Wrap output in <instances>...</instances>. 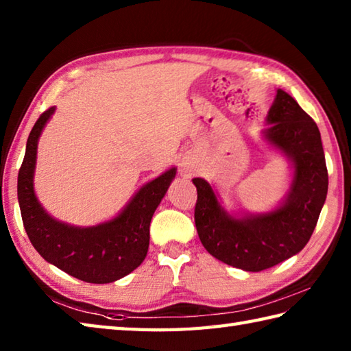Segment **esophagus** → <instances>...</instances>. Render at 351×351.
<instances>
[{
    "mask_svg": "<svg viewBox=\"0 0 351 351\" xmlns=\"http://www.w3.org/2000/svg\"><path fill=\"white\" fill-rule=\"evenodd\" d=\"M182 169H184V170H189V169H191V167L189 166L187 162H184V164H182Z\"/></svg>",
    "mask_w": 351,
    "mask_h": 351,
    "instance_id": "esophagus-1",
    "label": "esophagus"
}]
</instances>
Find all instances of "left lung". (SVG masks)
I'll use <instances>...</instances> for the list:
<instances>
[{"label": "left lung", "mask_w": 351, "mask_h": 351, "mask_svg": "<svg viewBox=\"0 0 351 351\" xmlns=\"http://www.w3.org/2000/svg\"><path fill=\"white\" fill-rule=\"evenodd\" d=\"M264 136L294 164V180L276 211L234 219L221 210L211 185L195 178V221L204 247L221 263L263 271L299 253L314 232L327 196L326 158L317 123L294 98L278 90Z\"/></svg>", "instance_id": "left-lung-1"}]
</instances>
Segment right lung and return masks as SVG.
Segmentation results:
<instances>
[{
    "mask_svg": "<svg viewBox=\"0 0 351 351\" xmlns=\"http://www.w3.org/2000/svg\"><path fill=\"white\" fill-rule=\"evenodd\" d=\"M54 107L43 111L27 140L18 173V200L25 232L43 259L88 283H110L143 263L149 247L151 219L176 175L170 169L141 187L125 210L111 221L75 228L54 220L37 202L33 190L37 140Z\"/></svg>",
    "mask_w": 351,
    "mask_h": 351,
    "instance_id": "right-lung-1",
    "label": "right lung"
}]
</instances>
